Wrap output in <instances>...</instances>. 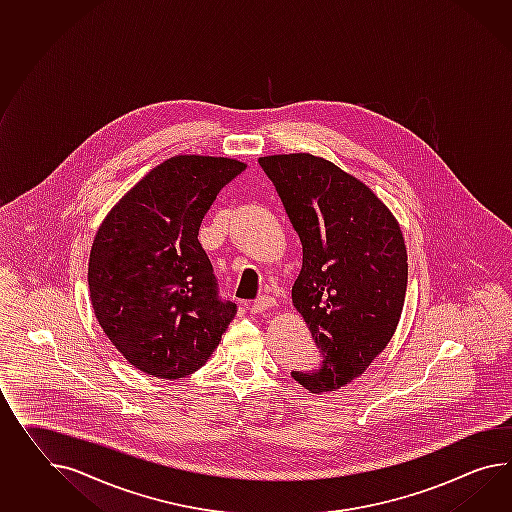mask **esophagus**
I'll list each match as a JSON object with an SVG mask.
<instances>
[{
    "label": "esophagus",
    "mask_w": 512,
    "mask_h": 512,
    "mask_svg": "<svg viewBox=\"0 0 512 512\" xmlns=\"http://www.w3.org/2000/svg\"><path fill=\"white\" fill-rule=\"evenodd\" d=\"M273 304H275V299H273V297H269V295H260L256 301L252 302L250 310H252L254 314H262L265 310H269Z\"/></svg>",
    "instance_id": "obj_1"
}]
</instances>
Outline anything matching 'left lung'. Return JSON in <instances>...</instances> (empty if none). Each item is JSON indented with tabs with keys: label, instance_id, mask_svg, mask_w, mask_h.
Listing matches in <instances>:
<instances>
[{
	"label": "left lung",
	"instance_id": "1",
	"mask_svg": "<svg viewBox=\"0 0 512 512\" xmlns=\"http://www.w3.org/2000/svg\"><path fill=\"white\" fill-rule=\"evenodd\" d=\"M301 237L293 306L323 362L291 377L314 394L364 373L392 340L407 291V249L394 215L373 191L327 159H258Z\"/></svg>",
	"mask_w": 512,
	"mask_h": 512
}]
</instances>
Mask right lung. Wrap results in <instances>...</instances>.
<instances>
[{"label":"right lung","instance_id":"add662e5","mask_svg":"<svg viewBox=\"0 0 512 512\" xmlns=\"http://www.w3.org/2000/svg\"><path fill=\"white\" fill-rule=\"evenodd\" d=\"M236 159L176 156L118 202L92 243L91 302L100 327L133 367L182 379L204 366L237 312L224 301L198 228Z\"/></svg>","mask_w":512,"mask_h":512}]
</instances>
